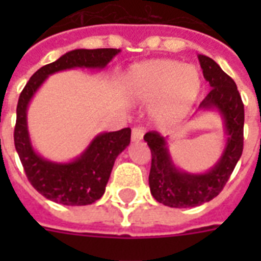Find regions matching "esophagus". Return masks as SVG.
I'll return each instance as SVG.
<instances>
[{
    "mask_svg": "<svg viewBox=\"0 0 261 261\" xmlns=\"http://www.w3.org/2000/svg\"><path fill=\"white\" fill-rule=\"evenodd\" d=\"M143 134H145L143 127H134V128H133V133H131V139H133V142H139V141L143 138Z\"/></svg>",
    "mask_w": 261,
    "mask_h": 261,
    "instance_id": "34e87169",
    "label": "esophagus"
}]
</instances>
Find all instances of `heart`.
Masks as SVG:
<instances>
[{
  "label": "heart",
  "mask_w": 261,
  "mask_h": 261,
  "mask_svg": "<svg viewBox=\"0 0 261 261\" xmlns=\"http://www.w3.org/2000/svg\"><path fill=\"white\" fill-rule=\"evenodd\" d=\"M126 87L134 97H155L150 114L159 123L171 122L190 110L202 89L200 73L173 59H151L131 66Z\"/></svg>",
  "instance_id": "obj_1"
}]
</instances>
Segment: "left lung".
I'll list each match as a JSON object with an SVG mask.
<instances>
[{
  "label": "left lung",
  "mask_w": 261,
  "mask_h": 261,
  "mask_svg": "<svg viewBox=\"0 0 261 261\" xmlns=\"http://www.w3.org/2000/svg\"><path fill=\"white\" fill-rule=\"evenodd\" d=\"M203 75L213 89L199 106L200 111L217 110L225 124L226 146L221 159L206 173H187L172 161L167 138L149 131L143 139L151 151L149 186L153 198L165 206L184 208L210 202L223 190L244 149V104L231 77L206 55H199Z\"/></svg>",
  "instance_id": "8db88e82"
}]
</instances>
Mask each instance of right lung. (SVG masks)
Returning a JSON list of instances; mask_svg holds the SVG:
<instances>
[{
  "mask_svg": "<svg viewBox=\"0 0 261 261\" xmlns=\"http://www.w3.org/2000/svg\"><path fill=\"white\" fill-rule=\"evenodd\" d=\"M119 53L118 48L69 51L55 62L40 67L20 93L16 110L14 146L32 187L53 202L65 206H87L101 198L115 160L130 143L131 130L127 127L112 133H101L74 161L53 163L40 157L31 145L27 126L28 104L48 75L74 67L104 69Z\"/></svg>",
  "mask_w": 261,
  "mask_h": 261,
  "instance_id": "1",
  "label": "right lung"
}]
</instances>
